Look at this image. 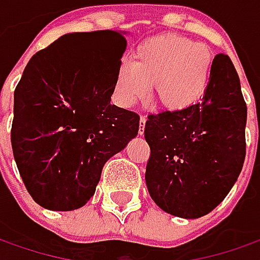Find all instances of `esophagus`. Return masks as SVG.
<instances>
[{
    "mask_svg": "<svg viewBox=\"0 0 260 260\" xmlns=\"http://www.w3.org/2000/svg\"><path fill=\"white\" fill-rule=\"evenodd\" d=\"M145 122H147V118H145V116H141V118H140V131H138V132H140V135H142V134H144Z\"/></svg>",
    "mask_w": 260,
    "mask_h": 260,
    "instance_id": "34e87169",
    "label": "esophagus"
}]
</instances>
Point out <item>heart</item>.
Returning <instances> with one entry per match:
<instances>
[{
	"mask_svg": "<svg viewBox=\"0 0 260 260\" xmlns=\"http://www.w3.org/2000/svg\"><path fill=\"white\" fill-rule=\"evenodd\" d=\"M212 55L207 45L169 35L144 42L132 63L120 62L115 78V94L129 108L155 88L158 103L167 109H185L204 94L209 83Z\"/></svg>",
	"mask_w": 260,
	"mask_h": 260,
	"instance_id": "obj_1",
	"label": "heart"
}]
</instances>
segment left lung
<instances>
[{
	"label": "left lung",
	"mask_w": 260,
	"mask_h": 260,
	"mask_svg": "<svg viewBox=\"0 0 260 260\" xmlns=\"http://www.w3.org/2000/svg\"><path fill=\"white\" fill-rule=\"evenodd\" d=\"M247 108L232 59L218 53L199 102L150 115L145 183L152 201L180 218L207 215L229 195L246 157Z\"/></svg>",
	"instance_id": "obj_1"
}]
</instances>
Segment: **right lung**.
I'll use <instances>...</instances> for the list:
<instances>
[{
    "label": "right lung",
    "mask_w": 260,
    "mask_h": 260,
    "mask_svg": "<svg viewBox=\"0 0 260 260\" xmlns=\"http://www.w3.org/2000/svg\"><path fill=\"white\" fill-rule=\"evenodd\" d=\"M125 49L123 31L68 33L26 65L14 91L11 145L40 207H84L105 163L138 135L140 116L110 105Z\"/></svg>",
    "instance_id": "right-lung-1"
}]
</instances>
